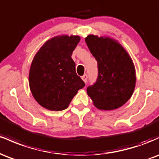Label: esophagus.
Segmentation results:
<instances>
[{
    "label": "esophagus",
    "mask_w": 159,
    "mask_h": 159,
    "mask_svg": "<svg viewBox=\"0 0 159 159\" xmlns=\"http://www.w3.org/2000/svg\"><path fill=\"white\" fill-rule=\"evenodd\" d=\"M81 79L83 80L84 82H85V83H86V82H87V75H84L81 77Z\"/></svg>",
    "instance_id": "34e87169"
}]
</instances>
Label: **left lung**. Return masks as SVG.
I'll return each mask as SVG.
<instances>
[{"label":"left lung","instance_id":"left-lung-1","mask_svg":"<svg viewBox=\"0 0 159 159\" xmlns=\"http://www.w3.org/2000/svg\"><path fill=\"white\" fill-rule=\"evenodd\" d=\"M85 42L98 63V78L87 89L94 106L111 111L123 106L134 93L135 68L125 49L108 36L88 35Z\"/></svg>","mask_w":159,"mask_h":159}]
</instances>
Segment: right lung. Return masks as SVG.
<instances>
[{"label":"right lung","mask_w":159,"mask_h":159,"mask_svg":"<svg viewBox=\"0 0 159 159\" xmlns=\"http://www.w3.org/2000/svg\"><path fill=\"white\" fill-rule=\"evenodd\" d=\"M79 36H57L43 44L34 56L29 72V86L42 107L59 111L67 108L84 82L76 74L72 54Z\"/></svg>","instance_id":"right-lung-1"}]
</instances>
